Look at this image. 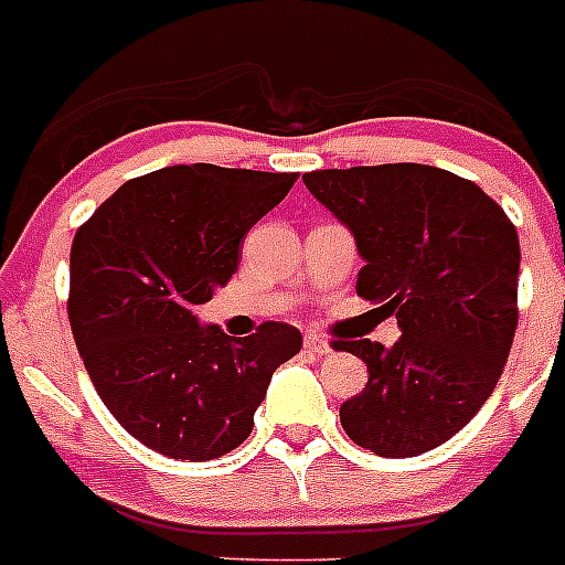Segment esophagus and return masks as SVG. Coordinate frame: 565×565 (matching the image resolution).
<instances>
[{
  "label": "esophagus",
  "mask_w": 565,
  "mask_h": 565,
  "mask_svg": "<svg viewBox=\"0 0 565 565\" xmlns=\"http://www.w3.org/2000/svg\"><path fill=\"white\" fill-rule=\"evenodd\" d=\"M303 348H309L312 354H331V342L323 334H315V331L303 337Z\"/></svg>",
  "instance_id": "1"
}]
</instances>
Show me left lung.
Returning <instances> with one entry per match:
<instances>
[{"instance_id": "left-lung-1", "label": "left lung", "mask_w": 565, "mask_h": 565, "mask_svg": "<svg viewBox=\"0 0 565 565\" xmlns=\"http://www.w3.org/2000/svg\"><path fill=\"white\" fill-rule=\"evenodd\" d=\"M354 234L356 292L395 315L390 348L340 351L367 384L340 407L345 435L379 457H418L455 437L497 387L519 323V234L477 183L426 163L303 175Z\"/></svg>"}]
</instances>
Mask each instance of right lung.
I'll use <instances>...</instances> for the list:
<instances>
[{"label":"right lung","instance_id":"add662e5","mask_svg":"<svg viewBox=\"0 0 565 565\" xmlns=\"http://www.w3.org/2000/svg\"><path fill=\"white\" fill-rule=\"evenodd\" d=\"M295 172L178 163L116 189L75 234L68 323L99 398L122 429L172 460H217L247 440L295 326L250 337L200 326L194 307L225 287L239 242L276 209Z\"/></svg>","mask_w":565,"mask_h":565}]
</instances>
